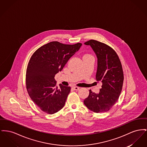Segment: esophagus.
<instances>
[{
    "mask_svg": "<svg viewBox=\"0 0 147 147\" xmlns=\"http://www.w3.org/2000/svg\"><path fill=\"white\" fill-rule=\"evenodd\" d=\"M79 87H78V86H73V89H74V90H78L79 89Z\"/></svg>",
    "mask_w": 147,
    "mask_h": 147,
    "instance_id": "1",
    "label": "esophagus"
}]
</instances>
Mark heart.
I'll list each match as a JSON object with an SVG mask.
<instances>
[{
	"label": "heart",
	"instance_id": "b5f03b06",
	"mask_svg": "<svg viewBox=\"0 0 147 147\" xmlns=\"http://www.w3.org/2000/svg\"><path fill=\"white\" fill-rule=\"evenodd\" d=\"M92 57V56L90 54H84L83 55V57Z\"/></svg>",
	"mask_w": 147,
	"mask_h": 147
}]
</instances>
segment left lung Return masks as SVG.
I'll use <instances>...</instances> for the list:
<instances>
[{"instance_id":"obj_1","label":"left lung","mask_w":147,"mask_h":147,"mask_svg":"<svg viewBox=\"0 0 147 147\" xmlns=\"http://www.w3.org/2000/svg\"><path fill=\"white\" fill-rule=\"evenodd\" d=\"M84 44L90 45L96 55V80L101 81L102 86L98 94L90 89L84 104L93 112H105L118 101L122 90L124 74L121 61L115 51L105 44L90 40Z\"/></svg>"}]
</instances>
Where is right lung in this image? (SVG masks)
<instances>
[{"label":"right lung","mask_w":147,"mask_h":147,"mask_svg":"<svg viewBox=\"0 0 147 147\" xmlns=\"http://www.w3.org/2000/svg\"><path fill=\"white\" fill-rule=\"evenodd\" d=\"M82 45L51 42L32 55L26 69V90L33 102L44 112L53 114L64 107L71 88L61 84L58 88L54 77Z\"/></svg>","instance_id":"1"}]
</instances>
